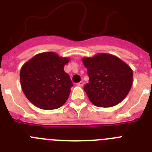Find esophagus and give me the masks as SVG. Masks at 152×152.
<instances>
[{"label":"esophagus","instance_id":"34e87169","mask_svg":"<svg viewBox=\"0 0 152 152\" xmlns=\"http://www.w3.org/2000/svg\"><path fill=\"white\" fill-rule=\"evenodd\" d=\"M84 81H80V82H79L78 84H77V85H78L79 87H83V86H84Z\"/></svg>","mask_w":152,"mask_h":152}]
</instances>
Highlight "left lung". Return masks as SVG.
Segmentation results:
<instances>
[{
  "label": "left lung",
  "instance_id": "left-lung-1",
  "mask_svg": "<svg viewBox=\"0 0 152 152\" xmlns=\"http://www.w3.org/2000/svg\"><path fill=\"white\" fill-rule=\"evenodd\" d=\"M88 69L89 83L84 90L90 101L98 107H112L128 95L132 85L133 72L117 56L99 53L82 58Z\"/></svg>",
  "mask_w": 152,
  "mask_h": 152
}]
</instances>
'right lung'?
I'll use <instances>...</instances> for the list:
<instances>
[{
  "instance_id": "1",
  "label": "right lung",
  "mask_w": 152,
  "mask_h": 152,
  "mask_svg": "<svg viewBox=\"0 0 152 152\" xmlns=\"http://www.w3.org/2000/svg\"><path fill=\"white\" fill-rule=\"evenodd\" d=\"M70 58L53 52L37 54L22 66L20 84L28 100L45 110L61 107L68 100L73 86L64 71Z\"/></svg>"
}]
</instances>
